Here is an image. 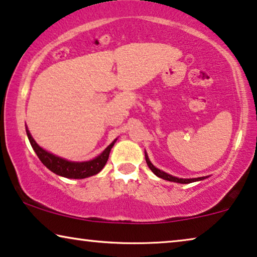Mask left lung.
Returning <instances> with one entry per match:
<instances>
[{
	"label": "left lung",
	"instance_id": "obj_1",
	"mask_svg": "<svg viewBox=\"0 0 257 257\" xmlns=\"http://www.w3.org/2000/svg\"><path fill=\"white\" fill-rule=\"evenodd\" d=\"M145 159H146V163H147V166L150 167V170L153 172L154 174L157 175V177H159L161 179H164V180H167V181H172V182H178V184H191V182H195V181H200V180H203V179L208 178V177H200V178H192V179H182V178H177V177H173V175L166 173V172L159 170V168H157L154 165L151 163L149 156H147L146 151H145Z\"/></svg>",
	"mask_w": 257,
	"mask_h": 257
}]
</instances>
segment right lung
<instances>
[{"mask_svg": "<svg viewBox=\"0 0 257 257\" xmlns=\"http://www.w3.org/2000/svg\"><path fill=\"white\" fill-rule=\"evenodd\" d=\"M26 131L28 139H29L35 153H36L37 157L40 158L42 164L57 175H61V177L69 179H85L99 173V172L103 170L105 165H106L111 149L113 147L114 143L117 142V139H114L113 142L99 154V156H97L96 158H93V159H91L89 161H70L64 159V158L55 156V154L42 149V147L35 142V139L33 138V136L30 135L28 127H26Z\"/></svg>", "mask_w": 257, "mask_h": 257, "instance_id": "right-lung-1", "label": "right lung"}]
</instances>
